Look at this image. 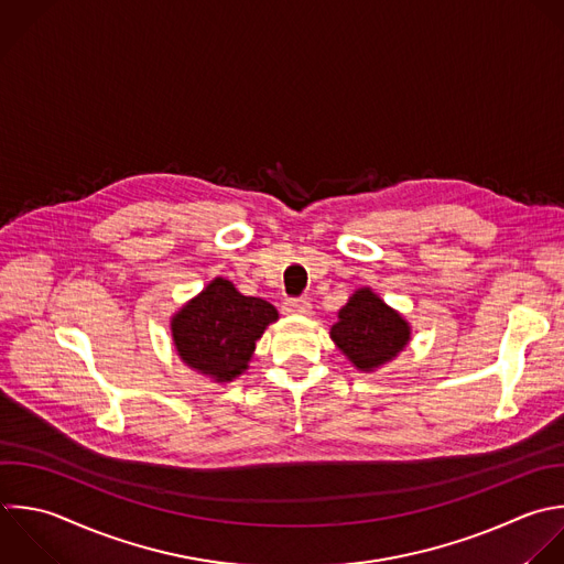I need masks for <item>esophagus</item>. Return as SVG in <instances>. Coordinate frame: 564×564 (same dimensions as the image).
<instances>
[{
	"label": "esophagus",
	"mask_w": 564,
	"mask_h": 564,
	"mask_svg": "<svg viewBox=\"0 0 564 564\" xmlns=\"http://www.w3.org/2000/svg\"><path fill=\"white\" fill-rule=\"evenodd\" d=\"M282 311L286 315H308L311 313V302L306 297H289V300H284Z\"/></svg>",
	"instance_id": "34e87169"
}]
</instances>
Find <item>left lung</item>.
<instances>
[{
    "label": "left lung",
    "instance_id": "obj_1",
    "mask_svg": "<svg viewBox=\"0 0 564 564\" xmlns=\"http://www.w3.org/2000/svg\"><path fill=\"white\" fill-rule=\"evenodd\" d=\"M330 339L364 372L392 361L410 341V324L372 289H357L339 308Z\"/></svg>",
    "mask_w": 564,
    "mask_h": 564
}]
</instances>
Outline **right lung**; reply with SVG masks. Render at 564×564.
Masks as SVG:
<instances>
[{"instance_id":"obj_1","label":"right lung","mask_w":564,"mask_h":564,"mask_svg":"<svg viewBox=\"0 0 564 564\" xmlns=\"http://www.w3.org/2000/svg\"><path fill=\"white\" fill-rule=\"evenodd\" d=\"M275 319L273 304L216 278L172 317V337L189 368L223 383L249 368L256 341Z\"/></svg>"}]
</instances>
